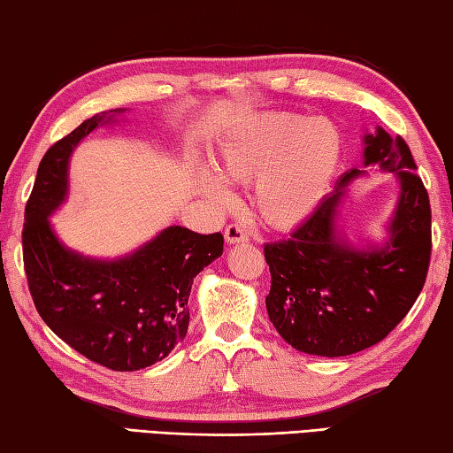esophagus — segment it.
Listing matches in <instances>:
<instances>
[{
    "instance_id": "esophagus-1",
    "label": "esophagus",
    "mask_w": 453,
    "mask_h": 453,
    "mask_svg": "<svg viewBox=\"0 0 453 453\" xmlns=\"http://www.w3.org/2000/svg\"><path fill=\"white\" fill-rule=\"evenodd\" d=\"M226 242L229 245H237V243H247V234L243 232L239 226H227L226 227Z\"/></svg>"
}]
</instances>
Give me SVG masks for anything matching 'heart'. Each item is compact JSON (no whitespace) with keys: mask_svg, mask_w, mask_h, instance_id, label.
<instances>
[{"mask_svg":"<svg viewBox=\"0 0 453 453\" xmlns=\"http://www.w3.org/2000/svg\"><path fill=\"white\" fill-rule=\"evenodd\" d=\"M343 158V135L326 118L263 115L243 123L221 141L214 173L202 168L196 188L214 203L232 200L221 182L251 184V202L273 229L287 232L303 226L330 192Z\"/></svg>","mask_w":453,"mask_h":453,"instance_id":"1","label":"heart"}]
</instances>
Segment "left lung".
<instances>
[{
  "instance_id": "left-lung-1",
  "label": "left lung",
  "mask_w": 453,
  "mask_h": 453,
  "mask_svg": "<svg viewBox=\"0 0 453 453\" xmlns=\"http://www.w3.org/2000/svg\"><path fill=\"white\" fill-rule=\"evenodd\" d=\"M363 145V166L377 165L398 180L383 243L356 247L338 224L349 182L367 174L351 168L290 239L265 245L271 322L282 340L310 356L343 357L385 340L426 280L430 200L411 149L383 127L365 133Z\"/></svg>"
}]
</instances>
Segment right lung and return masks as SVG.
<instances>
[{"label":"right lung","instance_id":"add662e5","mask_svg":"<svg viewBox=\"0 0 453 453\" xmlns=\"http://www.w3.org/2000/svg\"><path fill=\"white\" fill-rule=\"evenodd\" d=\"M126 108L94 118L57 141L25 206L23 261L35 308L70 348L113 371L163 361L186 332L194 277L224 253V235L171 226L115 259H96L57 237L50 216L68 196V165L80 141L118 123Z\"/></svg>","mask_w":453,"mask_h":453}]
</instances>
